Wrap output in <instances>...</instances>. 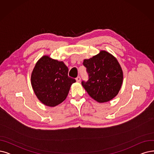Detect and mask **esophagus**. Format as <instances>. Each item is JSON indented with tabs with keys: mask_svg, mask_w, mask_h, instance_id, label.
I'll return each instance as SVG.
<instances>
[{
	"mask_svg": "<svg viewBox=\"0 0 154 154\" xmlns=\"http://www.w3.org/2000/svg\"><path fill=\"white\" fill-rule=\"evenodd\" d=\"M76 82H80V81H81V78H80V76H78L76 78Z\"/></svg>",
	"mask_w": 154,
	"mask_h": 154,
	"instance_id": "34e87169",
	"label": "esophagus"
}]
</instances>
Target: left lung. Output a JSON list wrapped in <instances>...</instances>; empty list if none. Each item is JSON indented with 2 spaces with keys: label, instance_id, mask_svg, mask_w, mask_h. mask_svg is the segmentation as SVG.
I'll list each match as a JSON object with an SVG mask.
<instances>
[{
  "label": "left lung",
  "instance_id": "obj_1",
  "mask_svg": "<svg viewBox=\"0 0 154 154\" xmlns=\"http://www.w3.org/2000/svg\"><path fill=\"white\" fill-rule=\"evenodd\" d=\"M83 64L88 75L82 86L88 95L98 102H107L114 98L120 90L123 79L121 67L112 55L102 51Z\"/></svg>",
  "mask_w": 154,
  "mask_h": 154
}]
</instances>
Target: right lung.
<instances>
[{
	"label": "right lung",
	"mask_w": 154,
	"mask_h": 154,
	"mask_svg": "<svg viewBox=\"0 0 154 154\" xmlns=\"http://www.w3.org/2000/svg\"><path fill=\"white\" fill-rule=\"evenodd\" d=\"M31 82L39 100L45 106L54 107L66 99L76 80L68 76V68L63 61L44 56L35 64Z\"/></svg>",
	"instance_id": "right-lung-1"
}]
</instances>
